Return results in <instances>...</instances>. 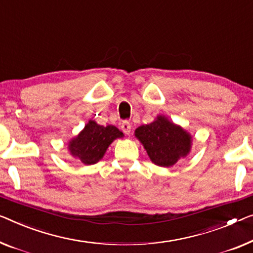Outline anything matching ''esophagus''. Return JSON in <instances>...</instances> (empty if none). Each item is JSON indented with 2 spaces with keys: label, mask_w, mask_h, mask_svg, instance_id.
Listing matches in <instances>:
<instances>
[{
  "label": "esophagus",
  "mask_w": 253,
  "mask_h": 253,
  "mask_svg": "<svg viewBox=\"0 0 253 253\" xmlns=\"http://www.w3.org/2000/svg\"><path fill=\"white\" fill-rule=\"evenodd\" d=\"M130 128H131V126H130L129 122H127V120H125V122H123V124H122V129H123L124 133H125V134H129V133H130Z\"/></svg>",
  "instance_id": "esophagus-1"
}]
</instances>
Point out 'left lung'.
Listing matches in <instances>:
<instances>
[{
  "instance_id": "8db88e82",
  "label": "left lung",
  "mask_w": 253,
  "mask_h": 253,
  "mask_svg": "<svg viewBox=\"0 0 253 253\" xmlns=\"http://www.w3.org/2000/svg\"><path fill=\"white\" fill-rule=\"evenodd\" d=\"M135 136L144 146L151 161L160 167H171L191 151V135L165 116H158L149 125L136 128Z\"/></svg>"
}]
</instances>
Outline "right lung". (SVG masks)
Returning a JSON list of instances; mask_svg holds the SVG:
<instances>
[{
	"label": "right lung",
	"mask_w": 253,
	"mask_h": 253,
	"mask_svg": "<svg viewBox=\"0 0 253 253\" xmlns=\"http://www.w3.org/2000/svg\"><path fill=\"white\" fill-rule=\"evenodd\" d=\"M123 136V131L116 126H101L94 120H89L84 129L69 142L68 149L71 156L84 165H94L102 159L109 145L116 138Z\"/></svg>",
	"instance_id": "add662e5"
}]
</instances>
